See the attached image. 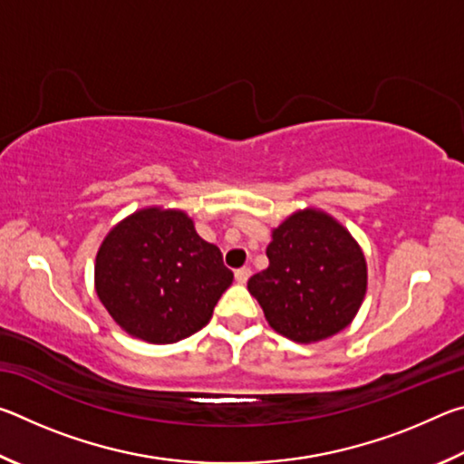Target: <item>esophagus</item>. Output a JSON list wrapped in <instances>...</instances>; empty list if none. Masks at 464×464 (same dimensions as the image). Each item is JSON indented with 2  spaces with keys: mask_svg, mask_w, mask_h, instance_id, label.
<instances>
[{
  "mask_svg": "<svg viewBox=\"0 0 464 464\" xmlns=\"http://www.w3.org/2000/svg\"><path fill=\"white\" fill-rule=\"evenodd\" d=\"M249 276H251V268H247V266H243V268L235 270V280H237L239 285H246Z\"/></svg>",
  "mask_w": 464,
  "mask_h": 464,
  "instance_id": "1",
  "label": "esophagus"
}]
</instances>
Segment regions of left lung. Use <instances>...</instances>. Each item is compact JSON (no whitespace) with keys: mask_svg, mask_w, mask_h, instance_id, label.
<instances>
[{"mask_svg":"<svg viewBox=\"0 0 464 464\" xmlns=\"http://www.w3.org/2000/svg\"><path fill=\"white\" fill-rule=\"evenodd\" d=\"M270 266L247 280L268 324L311 343L342 332L366 295V262L352 235L319 210L288 217L266 249Z\"/></svg>","mask_w":464,"mask_h":464,"instance_id":"obj_1","label":"left lung"}]
</instances>
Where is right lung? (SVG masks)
<instances>
[{"label":"right lung","mask_w":464,"mask_h":464,"mask_svg":"<svg viewBox=\"0 0 464 464\" xmlns=\"http://www.w3.org/2000/svg\"><path fill=\"white\" fill-rule=\"evenodd\" d=\"M233 272L182 210L145 208L108 233L96 257V293L124 332L174 343L208 324Z\"/></svg>","instance_id":"1"}]
</instances>
